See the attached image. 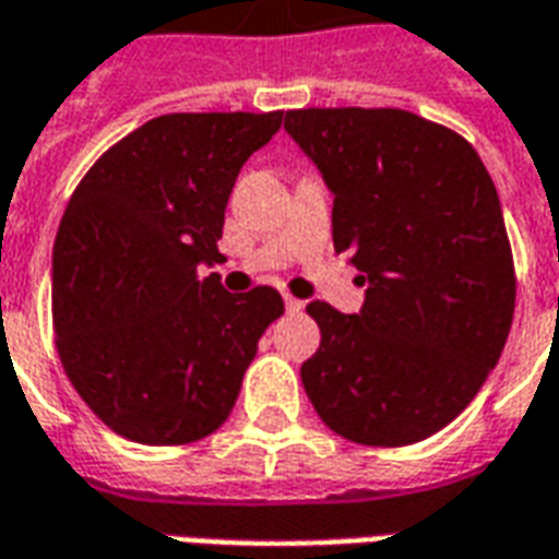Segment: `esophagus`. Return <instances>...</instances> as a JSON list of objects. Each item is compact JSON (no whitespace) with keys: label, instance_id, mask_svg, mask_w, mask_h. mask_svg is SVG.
Listing matches in <instances>:
<instances>
[{"label":"esophagus","instance_id":"obj_1","mask_svg":"<svg viewBox=\"0 0 559 559\" xmlns=\"http://www.w3.org/2000/svg\"><path fill=\"white\" fill-rule=\"evenodd\" d=\"M284 305H287V311H302V308H305V302L293 299V296H284Z\"/></svg>","mask_w":559,"mask_h":559}]
</instances>
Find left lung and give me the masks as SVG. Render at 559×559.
I'll return each mask as SVG.
<instances>
[{"instance_id":"1","label":"left lung","mask_w":559,"mask_h":559,"mask_svg":"<svg viewBox=\"0 0 559 559\" xmlns=\"http://www.w3.org/2000/svg\"><path fill=\"white\" fill-rule=\"evenodd\" d=\"M335 197L332 242L365 284L359 314L311 302L302 386L362 445H411L476 399L509 338L515 266L491 176L467 140L395 107L287 110Z\"/></svg>"}]
</instances>
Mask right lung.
Segmentation results:
<instances>
[{
    "label": "right lung",
    "instance_id": "1",
    "mask_svg": "<svg viewBox=\"0 0 559 559\" xmlns=\"http://www.w3.org/2000/svg\"><path fill=\"white\" fill-rule=\"evenodd\" d=\"M275 114H167L104 152L53 245L56 350L98 419L143 445L194 443L239 399L278 290L227 293L218 272L236 176Z\"/></svg>",
    "mask_w": 559,
    "mask_h": 559
}]
</instances>
